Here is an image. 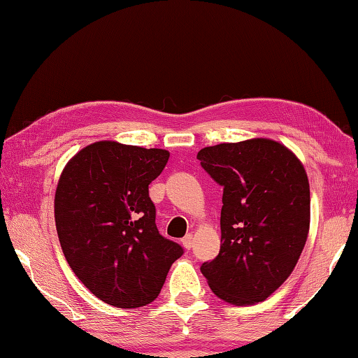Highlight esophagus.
Here are the masks:
<instances>
[{
    "label": "esophagus",
    "instance_id": "esophagus-1",
    "mask_svg": "<svg viewBox=\"0 0 358 358\" xmlns=\"http://www.w3.org/2000/svg\"><path fill=\"white\" fill-rule=\"evenodd\" d=\"M181 243H183V246L186 248V250H191L192 248V243H194V238H192V235L191 234H187L186 237L181 240Z\"/></svg>",
    "mask_w": 358,
    "mask_h": 358
}]
</instances>
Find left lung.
<instances>
[{
    "label": "left lung",
    "mask_w": 358,
    "mask_h": 358,
    "mask_svg": "<svg viewBox=\"0 0 358 358\" xmlns=\"http://www.w3.org/2000/svg\"><path fill=\"white\" fill-rule=\"evenodd\" d=\"M222 186L221 250L201 271L221 300L262 301L287 280L310 230V183L292 151L270 138L220 143L197 153Z\"/></svg>",
    "instance_id": "1"
}]
</instances>
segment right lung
I'll list each match as a JSON object with an SVG mask.
<instances>
[{"mask_svg":"<svg viewBox=\"0 0 358 358\" xmlns=\"http://www.w3.org/2000/svg\"><path fill=\"white\" fill-rule=\"evenodd\" d=\"M167 161L166 150L102 141L78 151L59 177V245L76 276L107 305H148L183 254L159 234L148 196Z\"/></svg>","mask_w":358,"mask_h":358,"instance_id":"1","label":"right lung"}]
</instances>
